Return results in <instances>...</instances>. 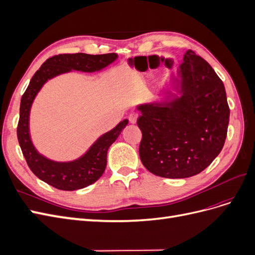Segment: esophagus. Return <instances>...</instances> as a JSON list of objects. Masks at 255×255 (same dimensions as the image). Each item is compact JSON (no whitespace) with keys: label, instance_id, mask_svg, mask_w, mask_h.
<instances>
[{"label":"esophagus","instance_id":"esophagus-1","mask_svg":"<svg viewBox=\"0 0 255 255\" xmlns=\"http://www.w3.org/2000/svg\"><path fill=\"white\" fill-rule=\"evenodd\" d=\"M137 119H138V115L137 114H130L128 116V121H129V123H132V125H135Z\"/></svg>","mask_w":255,"mask_h":255}]
</instances>
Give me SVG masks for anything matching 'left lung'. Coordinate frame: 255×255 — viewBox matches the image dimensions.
<instances>
[{
    "label": "left lung",
    "mask_w": 255,
    "mask_h": 255,
    "mask_svg": "<svg viewBox=\"0 0 255 255\" xmlns=\"http://www.w3.org/2000/svg\"><path fill=\"white\" fill-rule=\"evenodd\" d=\"M175 94L136 106L142 132L139 156L148 170L185 179L210 166L222 150L230 109L225 85L206 60L191 51L169 80Z\"/></svg>",
    "instance_id": "1"
}]
</instances>
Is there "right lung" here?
I'll return each instance as SVG.
<instances>
[{
  "label": "right lung",
  "mask_w": 255,
  "mask_h": 255,
  "mask_svg": "<svg viewBox=\"0 0 255 255\" xmlns=\"http://www.w3.org/2000/svg\"><path fill=\"white\" fill-rule=\"evenodd\" d=\"M117 58L118 54L116 53L102 55L85 53L59 54L45 60L34 74L21 99L17 135L26 163L38 179L57 189L71 191L87 187L102 176L107 164V151L128 126V119L100 136L80 157L58 161L44 156L36 149L29 132V115L37 95L50 80L72 71L86 73L101 71Z\"/></svg>",
  "instance_id": "obj_1"
}]
</instances>
